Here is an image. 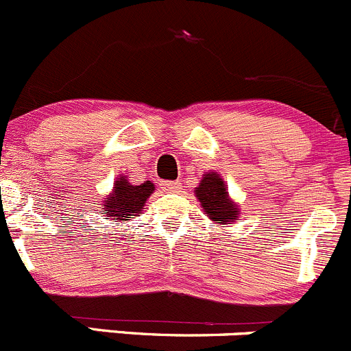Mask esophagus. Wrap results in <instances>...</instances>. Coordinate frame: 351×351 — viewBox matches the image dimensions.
Masks as SVG:
<instances>
[{
	"label": "esophagus",
	"mask_w": 351,
	"mask_h": 351,
	"mask_svg": "<svg viewBox=\"0 0 351 351\" xmlns=\"http://www.w3.org/2000/svg\"><path fill=\"white\" fill-rule=\"evenodd\" d=\"M162 186H164L165 191H171V193H176V191L180 189V184L177 180H165Z\"/></svg>",
	"instance_id": "1"
}]
</instances>
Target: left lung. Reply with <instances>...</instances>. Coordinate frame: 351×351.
I'll return each instance as SVG.
<instances>
[{
	"label": "left lung",
	"mask_w": 351,
	"mask_h": 351,
	"mask_svg": "<svg viewBox=\"0 0 351 351\" xmlns=\"http://www.w3.org/2000/svg\"><path fill=\"white\" fill-rule=\"evenodd\" d=\"M194 193H196L203 210L206 211V217H210L213 221L228 223V221L237 220L239 208L230 201L223 180L218 174L215 172L204 174L199 187H196Z\"/></svg>",
	"instance_id": "left-lung-1"
}]
</instances>
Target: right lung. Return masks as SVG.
Instances as JSON below:
<instances>
[{
	"instance_id": "right-lung-1",
	"label": "right lung",
	"mask_w": 351,
	"mask_h": 351,
	"mask_svg": "<svg viewBox=\"0 0 351 351\" xmlns=\"http://www.w3.org/2000/svg\"><path fill=\"white\" fill-rule=\"evenodd\" d=\"M154 191L155 187L150 180L140 186H133L128 182V179L121 177L110 196L106 197L104 213L106 217L117 218V220H130L143 210L145 203Z\"/></svg>"
}]
</instances>
